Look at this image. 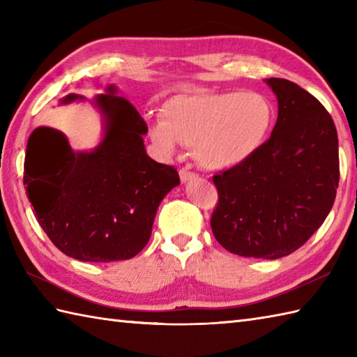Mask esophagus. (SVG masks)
<instances>
[{
  "label": "esophagus",
  "mask_w": 357,
  "mask_h": 357,
  "mask_svg": "<svg viewBox=\"0 0 357 357\" xmlns=\"http://www.w3.org/2000/svg\"><path fill=\"white\" fill-rule=\"evenodd\" d=\"M196 176H198V174H196L195 172H190V170H187V169H181L179 170V178H181V181H183V183H187V181L195 179Z\"/></svg>",
  "instance_id": "esophagus-1"
}]
</instances>
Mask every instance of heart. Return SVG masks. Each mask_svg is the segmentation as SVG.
Listing matches in <instances>:
<instances>
[{
	"label": "heart",
	"instance_id": "1",
	"mask_svg": "<svg viewBox=\"0 0 357 357\" xmlns=\"http://www.w3.org/2000/svg\"><path fill=\"white\" fill-rule=\"evenodd\" d=\"M275 121V105L257 92L179 93L162 104L150 136L167 155L176 153L181 144L195 147L204 169L221 172L252 159Z\"/></svg>",
	"mask_w": 357,
	"mask_h": 357
}]
</instances>
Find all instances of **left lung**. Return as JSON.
<instances>
[{"label": "left lung", "mask_w": 357, "mask_h": 357, "mask_svg": "<svg viewBox=\"0 0 357 357\" xmlns=\"http://www.w3.org/2000/svg\"><path fill=\"white\" fill-rule=\"evenodd\" d=\"M278 121L262 149L216 173L211 231L230 253L279 259L302 247L328 216L339 185V144L330 113L298 84L270 78Z\"/></svg>", "instance_id": "1"}]
</instances>
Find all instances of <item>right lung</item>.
I'll return each instance as SVG.
<instances>
[{"instance_id": "obj_1", "label": "right lung", "mask_w": 357, "mask_h": 357, "mask_svg": "<svg viewBox=\"0 0 357 357\" xmlns=\"http://www.w3.org/2000/svg\"><path fill=\"white\" fill-rule=\"evenodd\" d=\"M78 98L67 95L61 102ZM93 102L104 118L102 141L92 151H73L61 132L35 128L24 185L41 229L64 255L84 262L124 261L147 245L159 204L179 184V174L147 155L146 121L115 86Z\"/></svg>"}]
</instances>
